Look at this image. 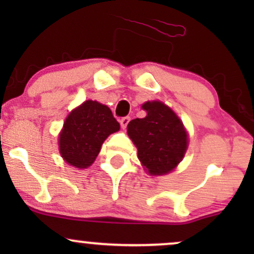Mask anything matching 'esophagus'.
Returning a JSON list of instances; mask_svg holds the SVG:
<instances>
[{
    "label": "esophagus",
    "instance_id": "esophagus-1",
    "mask_svg": "<svg viewBox=\"0 0 254 254\" xmlns=\"http://www.w3.org/2000/svg\"><path fill=\"white\" fill-rule=\"evenodd\" d=\"M129 120H130V118L129 117H124V118H121V120H120V125H121V128H126L127 127V125H128V123H129Z\"/></svg>",
    "mask_w": 254,
    "mask_h": 254
}]
</instances>
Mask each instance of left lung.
I'll return each instance as SVG.
<instances>
[{"instance_id": "8db88e82", "label": "left lung", "mask_w": 254, "mask_h": 254, "mask_svg": "<svg viewBox=\"0 0 254 254\" xmlns=\"http://www.w3.org/2000/svg\"><path fill=\"white\" fill-rule=\"evenodd\" d=\"M144 118H136L127 133L137 148V156L150 175L169 173L182 161L187 149V134L176 113L161 102H147Z\"/></svg>"}]
</instances>
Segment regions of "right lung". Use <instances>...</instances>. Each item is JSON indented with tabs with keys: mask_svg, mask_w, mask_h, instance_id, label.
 Wrapping results in <instances>:
<instances>
[{
	"mask_svg": "<svg viewBox=\"0 0 254 254\" xmlns=\"http://www.w3.org/2000/svg\"><path fill=\"white\" fill-rule=\"evenodd\" d=\"M120 125L109 107L86 100L71 111L60 134V152L64 161L78 169L90 166L98 156L103 142Z\"/></svg>",
	"mask_w": 254,
	"mask_h": 254,
	"instance_id": "obj_1",
	"label": "right lung"
}]
</instances>
